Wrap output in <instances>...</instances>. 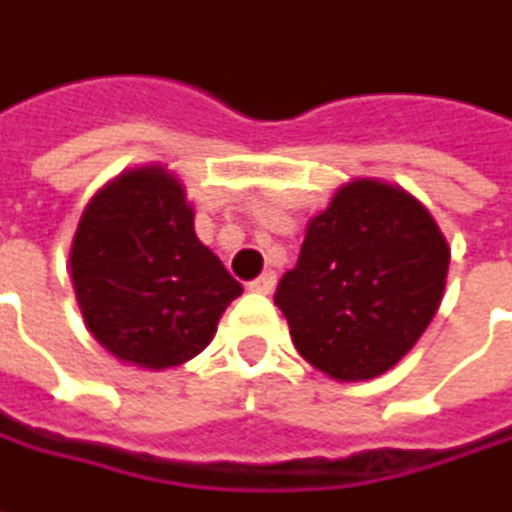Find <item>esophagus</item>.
<instances>
[{
	"instance_id": "1",
	"label": "esophagus",
	"mask_w": 512,
	"mask_h": 512,
	"mask_svg": "<svg viewBox=\"0 0 512 512\" xmlns=\"http://www.w3.org/2000/svg\"><path fill=\"white\" fill-rule=\"evenodd\" d=\"M253 291H259V294H271L274 288H277V274L274 271H265L262 277H256L253 283H250Z\"/></svg>"
}]
</instances>
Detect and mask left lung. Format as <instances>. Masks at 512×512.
<instances>
[{
	"label": "left lung",
	"mask_w": 512,
	"mask_h": 512,
	"mask_svg": "<svg viewBox=\"0 0 512 512\" xmlns=\"http://www.w3.org/2000/svg\"><path fill=\"white\" fill-rule=\"evenodd\" d=\"M448 262L445 235L413 194L356 179L309 221L274 303L306 362L336 380H371L427 330Z\"/></svg>",
	"instance_id": "obj_1"
}]
</instances>
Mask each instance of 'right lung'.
Returning <instances> with one entry per match:
<instances>
[{
	"mask_svg": "<svg viewBox=\"0 0 512 512\" xmlns=\"http://www.w3.org/2000/svg\"><path fill=\"white\" fill-rule=\"evenodd\" d=\"M70 274L96 342L153 371L203 351L241 294V283L197 238L185 188L159 164L111 179L88 203Z\"/></svg>",
	"mask_w": 512,
	"mask_h": 512,
	"instance_id": "right-lung-1",
	"label": "right lung"
}]
</instances>
